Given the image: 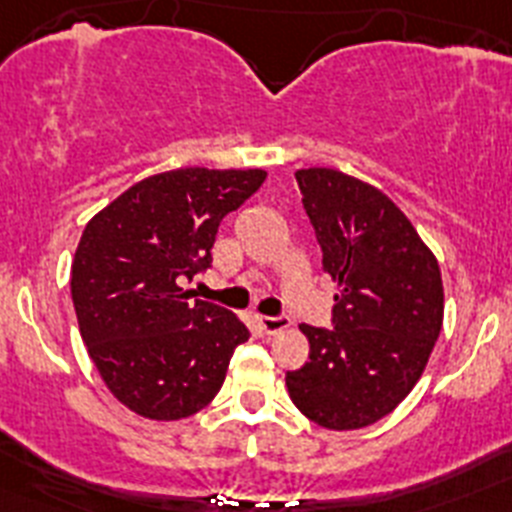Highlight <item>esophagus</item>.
<instances>
[{"label":"esophagus","mask_w":512,"mask_h":512,"mask_svg":"<svg viewBox=\"0 0 512 512\" xmlns=\"http://www.w3.org/2000/svg\"><path fill=\"white\" fill-rule=\"evenodd\" d=\"M256 323L261 325V330L264 333H269V336H274V333H282V330L289 328V318H284V315H277V318H271V315H256Z\"/></svg>","instance_id":"1"}]
</instances>
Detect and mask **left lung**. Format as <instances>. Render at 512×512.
<instances>
[{"instance_id": "left-lung-1", "label": "left lung", "mask_w": 512, "mask_h": 512, "mask_svg": "<svg viewBox=\"0 0 512 512\" xmlns=\"http://www.w3.org/2000/svg\"><path fill=\"white\" fill-rule=\"evenodd\" d=\"M295 176L338 295L336 328L300 325L310 356L287 372V390L312 423L356 431L390 415L418 384L443 325L441 269L377 187L323 166Z\"/></svg>"}]
</instances>
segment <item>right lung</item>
<instances>
[{
    "label": "right lung",
    "instance_id": "add662e5",
    "mask_svg": "<svg viewBox=\"0 0 512 512\" xmlns=\"http://www.w3.org/2000/svg\"><path fill=\"white\" fill-rule=\"evenodd\" d=\"M264 169H187L140 179L99 210L71 264L81 341L112 397L148 420H182L220 392L248 328L189 302L182 279L210 266L217 225L264 184Z\"/></svg>",
    "mask_w": 512,
    "mask_h": 512
}]
</instances>
